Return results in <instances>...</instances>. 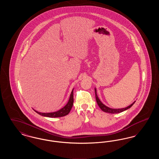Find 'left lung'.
<instances>
[{
	"instance_id": "1",
	"label": "left lung",
	"mask_w": 159,
	"mask_h": 159,
	"mask_svg": "<svg viewBox=\"0 0 159 159\" xmlns=\"http://www.w3.org/2000/svg\"><path fill=\"white\" fill-rule=\"evenodd\" d=\"M95 98H96V100H97V102L98 104L99 108L102 110V111L106 112V113H108L111 114H115V113H121L123 112L126 110H128V108H130L132 106H133L134 104V103L135 102H134L131 105L129 106L128 107H126V108H118V109H115V108H109L108 107L105 106L104 104H103L101 101L99 100L98 97V95L97 94V91H96V89H95Z\"/></svg>"
}]
</instances>
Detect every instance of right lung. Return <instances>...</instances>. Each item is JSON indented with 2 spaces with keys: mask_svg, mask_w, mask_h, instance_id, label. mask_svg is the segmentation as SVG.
Returning a JSON list of instances; mask_svg holds the SVG:
<instances>
[{
  "mask_svg": "<svg viewBox=\"0 0 159 159\" xmlns=\"http://www.w3.org/2000/svg\"><path fill=\"white\" fill-rule=\"evenodd\" d=\"M73 102H74V99H73V89L72 90V92L70 94V99L68 100V103L64 106L63 108H62L60 110L56 111V112H53V113H40L38 112L37 111L34 110L35 112H36L37 113L45 116V117H63L65 116L66 115H67L72 107L73 105Z\"/></svg>",
  "mask_w": 159,
  "mask_h": 159,
  "instance_id": "obj_1",
  "label": "right lung"
}]
</instances>
